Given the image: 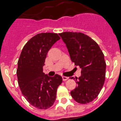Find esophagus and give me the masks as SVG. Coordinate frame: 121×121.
Masks as SVG:
<instances>
[{
  "label": "esophagus",
  "mask_w": 121,
  "mask_h": 121,
  "mask_svg": "<svg viewBox=\"0 0 121 121\" xmlns=\"http://www.w3.org/2000/svg\"><path fill=\"white\" fill-rule=\"evenodd\" d=\"M62 79H63V81H66V80L68 79L69 78L68 77H66V76H63Z\"/></svg>",
  "instance_id": "34e87169"
}]
</instances>
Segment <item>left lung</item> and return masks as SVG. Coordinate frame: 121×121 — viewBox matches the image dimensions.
I'll list each match as a JSON object with an SVG mask.
<instances>
[{
	"instance_id": "8db88e82",
	"label": "left lung",
	"mask_w": 121,
	"mask_h": 121,
	"mask_svg": "<svg viewBox=\"0 0 121 121\" xmlns=\"http://www.w3.org/2000/svg\"><path fill=\"white\" fill-rule=\"evenodd\" d=\"M59 35L66 45L71 61L81 69V76L76 78L78 86L71 95L78 103H90L97 98L104 84V55L97 42L83 33L64 32Z\"/></svg>"
}]
</instances>
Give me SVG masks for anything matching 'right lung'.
Returning <instances> with one entry per match:
<instances>
[{"label": "right lung", "mask_w": 121, "mask_h": 121, "mask_svg": "<svg viewBox=\"0 0 121 121\" xmlns=\"http://www.w3.org/2000/svg\"><path fill=\"white\" fill-rule=\"evenodd\" d=\"M60 37L56 33L35 35L23 47L17 71L21 93L31 105L41 109L52 106L62 78L58 74L50 77L43 73L48 50Z\"/></svg>", "instance_id": "add662e5"}]
</instances>
